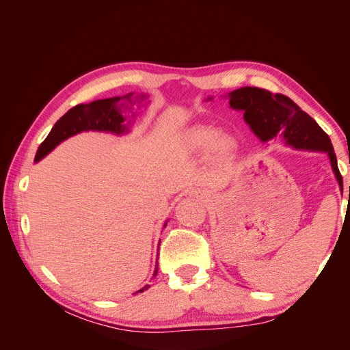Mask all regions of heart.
Masks as SVG:
<instances>
[{"instance_id": "obj_1", "label": "heart", "mask_w": 350, "mask_h": 350, "mask_svg": "<svg viewBox=\"0 0 350 350\" xmlns=\"http://www.w3.org/2000/svg\"><path fill=\"white\" fill-rule=\"evenodd\" d=\"M211 144L217 157H226L235 149V139L229 133H216L213 126L197 125L184 135V147L188 152H201Z\"/></svg>"}]
</instances>
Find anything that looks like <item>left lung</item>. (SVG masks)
Instances as JSON below:
<instances>
[{"mask_svg": "<svg viewBox=\"0 0 350 350\" xmlns=\"http://www.w3.org/2000/svg\"><path fill=\"white\" fill-rule=\"evenodd\" d=\"M230 108L243 111V120L261 142L282 135L284 143L299 150L325 152L343 191V178L328 135L292 99L258 88H241L229 93Z\"/></svg>", "mask_w": 350, "mask_h": 350, "instance_id": "left-lung-1", "label": "left lung"}]
</instances>
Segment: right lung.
<instances>
[{"mask_svg": "<svg viewBox=\"0 0 350 350\" xmlns=\"http://www.w3.org/2000/svg\"><path fill=\"white\" fill-rule=\"evenodd\" d=\"M147 99L146 93L135 94L134 92L126 93L124 96H115L109 99H99L90 103H80L71 108L67 113H64L61 118L52 126L51 133L46 139L40 143L39 149L35 156V162H39L42 157H45L51 150L64 142L71 135H76L81 131H107L113 134H122L129 133V121H126V113L131 111L135 105L143 103ZM166 226V224H165ZM157 274V262L154 267L153 276ZM150 284H146L139 292H144L149 289Z\"/></svg>", "mask_w": 350, "mask_h": 350, "instance_id": "right-lung-1", "label": "right lung"}]
</instances>
